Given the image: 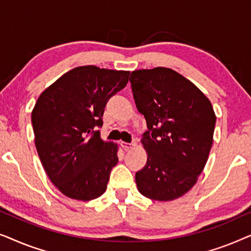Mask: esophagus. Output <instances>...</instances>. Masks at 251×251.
Returning a JSON list of instances; mask_svg holds the SVG:
<instances>
[{"instance_id": "34e87169", "label": "esophagus", "mask_w": 251, "mask_h": 251, "mask_svg": "<svg viewBox=\"0 0 251 251\" xmlns=\"http://www.w3.org/2000/svg\"><path fill=\"white\" fill-rule=\"evenodd\" d=\"M120 145L122 146V149L125 150H130L132 149V147L136 146V142H132V143H126V142H121V144Z\"/></svg>"}]
</instances>
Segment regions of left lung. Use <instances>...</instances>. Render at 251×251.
I'll return each instance as SVG.
<instances>
[{"label":"left lung","mask_w":251,"mask_h":251,"mask_svg":"<svg viewBox=\"0 0 251 251\" xmlns=\"http://www.w3.org/2000/svg\"><path fill=\"white\" fill-rule=\"evenodd\" d=\"M130 83L149 129L142 138L147 162L136 173L137 187L152 200H175L194 186L207 163L214 108L197 85L170 68L133 71Z\"/></svg>","instance_id":"left-lung-1"}]
</instances>
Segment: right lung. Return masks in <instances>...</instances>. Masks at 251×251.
I'll return each instance as SVG.
<instances>
[{"instance_id":"1","label":"right lung","mask_w":251,"mask_h":251,"mask_svg":"<svg viewBox=\"0 0 251 251\" xmlns=\"http://www.w3.org/2000/svg\"><path fill=\"white\" fill-rule=\"evenodd\" d=\"M130 72L92 65L74 68L47 88L32 112L35 146L48 177L71 199L90 201L107 188L118 146L100 138L108 99Z\"/></svg>"}]
</instances>
